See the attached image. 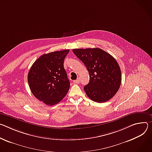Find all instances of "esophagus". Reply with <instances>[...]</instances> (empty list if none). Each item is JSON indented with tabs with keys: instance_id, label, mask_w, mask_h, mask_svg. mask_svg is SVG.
Instances as JSON below:
<instances>
[{
	"instance_id": "esophagus-1",
	"label": "esophagus",
	"mask_w": 152,
	"mask_h": 152,
	"mask_svg": "<svg viewBox=\"0 0 152 152\" xmlns=\"http://www.w3.org/2000/svg\"><path fill=\"white\" fill-rule=\"evenodd\" d=\"M74 83H75V84H78V83H80V79H79V78H77V80H74Z\"/></svg>"
}]
</instances>
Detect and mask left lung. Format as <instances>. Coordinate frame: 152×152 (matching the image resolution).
Masks as SVG:
<instances>
[{
	"label": "left lung",
	"instance_id": "obj_1",
	"mask_svg": "<svg viewBox=\"0 0 152 152\" xmlns=\"http://www.w3.org/2000/svg\"><path fill=\"white\" fill-rule=\"evenodd\" d=\"M72 51L89 73V82L84 87L88 96L97 103L107 102L121 83V69L116 60L100 48L74 49Z\"/></svg>",
	"mask_w": 152,
	"mask_h": 152
}]
</instances>
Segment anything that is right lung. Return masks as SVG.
Here are the masks:
<instances>
[{"mask_svg":"<svg viewBox=\"0 0 152 152\" xmlns=\"http://www.w3.org/2000/svg\"><path fill=\"white\" fill-rule=\"evenodd\" d=\"M69 52V49H65L42 55L33 63L28 72L31 92L46 105L58 103L69 89L70 82L63 65Z\"/></svg>","mask_w":152,"mask_h":152,"instance_id":"1","label":"right lung"}]
</instances>
